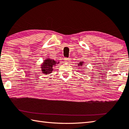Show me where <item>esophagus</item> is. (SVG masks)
Masks as SVG:
<instances>
[{
    "instance_id": "34e87169",
    "label": "esophagus",
    "mask_w": 129,
    "mask_h": 129,
    "mask_svg": "<svg viewBox=\"0 0 129 129\" xmlns=\"http://www.w3.org/2000/svg\"><path fill=\"white\" fill-rule=\"evenodd\" d=\"M64 61H65V62H68V63H69V62H70V61H71V59H70V58H67V57H65V58H64Z\"/></svg>"
}]
</instances>
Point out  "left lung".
<instances>
[{"mask_svg":"<svg viewBox=\"0 0 129 129\" xmlns=\"http://www.w3.org/2000/svg\"><path fill=\"white\" fill-rule=\"evenodd\" d=\"M82 64H83V62H80V63H79V64H78L79 65H81V66H82Z\"/></svg>","mask_w":129,"mask_h":129,"instance_id":"left-lung-1","label":"left lung"}]
</instances>
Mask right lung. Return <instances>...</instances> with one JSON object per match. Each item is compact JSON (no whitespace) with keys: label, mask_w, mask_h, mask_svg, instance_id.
Returning <instances> with one entry per match:
<instances>
[{"label":"right lung","mask_w":129,"mask_h":129,"mask_svg":"<svg viewBox=\"0 0 129 129\" xmlns=\"http://www.w3.org/2000/svg\"><path fill=\"white\" fill-rule=\"evenodd\" d=\"M56 63L57 62L55 60H52L50 59V58H47V59L44 60L41 68L43 73L45 74H49L51 73L53 71V66H54L55 64H56Z\"/></svg>","instance_id":"1"}]
</instances>
